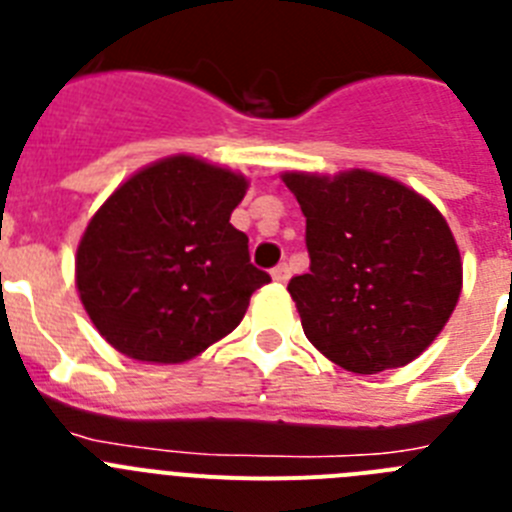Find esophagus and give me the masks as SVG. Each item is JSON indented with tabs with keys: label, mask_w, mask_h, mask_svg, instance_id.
Returning <instances> with one entry per match:
<instances>
[{
	"label": "esophagus",
	"mask_w": 512,
	"mask_h": 512,
	"mask_svg": "<svg viewBox=\"0 0 512 512\" xmlns=\"http://www.w3.org/2000/svg\"><path fill=\"white\" fill-rule=\"evenodd\" d=\"M271 277L277 279V282H287V279H289V266L287 264L274 266V271H271Z\"/></svg>",
	"instance_id": "34e87169"
}]
</instances>
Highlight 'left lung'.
<instances>
[{
	"instance_id": "left-lung-1",
	"label": "left lung",
	"mask_w": 512,
	"mask_h": 512,
	"mask_svg": "<svg viewBox=\"0 0 512 512\" xmlns=\"http://www.w3.org/2000/svg\"><path fill=\"white\" fill-rule=\"evenodd\" d=\"M305 215L310 271L289 279L302 330L356 374L405 366L431 346L461 292V259L441 212L372 171L284 174Z\"/></svg>"
}]
</instances>
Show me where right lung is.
I'll return each mask as SVG.
<instances>
[{"label":"right lung","mask_w":512,"mask_h":512,"mask_svg":"<svg viewBox=\"0 0 512 512\" xmlns=\"http://www.w3.org/2000/svg\"><path fill=\"white\" fill-rule=\"evenodd\" d=\"M246 179L174 156L130 176L99 207L76 253V287L107 343L179 364L228 336L271 277L230 225Z\"/></svg>","instance_id":"add662e5"}]
</instances>
